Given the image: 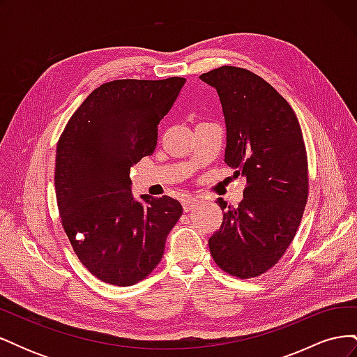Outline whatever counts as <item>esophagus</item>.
Here are the masks:
<instances>
[{
	"label": "esophagus",
	"mask_w": 357,
	"mask_h": 357,
	"mask_svg": "<svg viewBox=\"0 0 357 357\" xmlns=\"http://www.w3.org/2000/svg\"><path fill=\"white\" fill-rule=\"evenodd\" d=\"M181 204H183V210L188 213V211L195 210L199 205V201L197 198H185Z\"/></svg>",
	"instance_id": "esophagus-1"
}]
</instances>
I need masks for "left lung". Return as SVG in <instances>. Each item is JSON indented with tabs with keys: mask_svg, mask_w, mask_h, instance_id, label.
I'll list each match as a JSON object with an SVG mask.
<instances>
[{
	"mask_svg": "<svg viewBox=\"0 0 357 357\" xmlns=\"http://www.w3.org/2000/svg\"><path fill=\"white\" fill-rule=\"evenodd\" d=\"M218 91L226 123L225 162L244 177L238 207L226 205L208 240L225 273L253 278L273 268L294 240L308 198V160L295 112L271 84L240 67L199 75Z\"/></svg>",
	"mask_w": 357,
	"mask_h": 357,
	"instance_id": "left-lung-1",
	"label": "left lung"
}]
</instances>
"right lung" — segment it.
<instances>
[{"label":"right lung","instance_id":"add662e5","mask_svg":"<svg viewBox=\"0 0 357 357\" xmlns=\"http://www.w3.org/2000/svg\"><path fill=\"white\" fill-rule=\"evenodd\" d=\"M186 79L113 80L74 112L56 146L55 189L79 261L101 282L132 286L160 262L183 213L169 197L131 192L129 168L155 152L158 125Z\"/></svg>","mask_w":357,"mask_h":357}]
</instances>
